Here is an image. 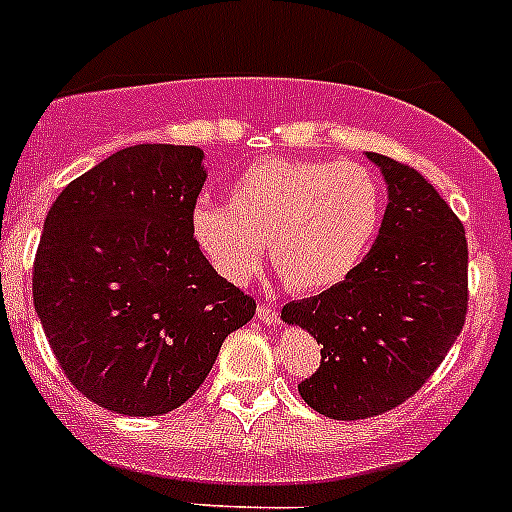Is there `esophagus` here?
<instances>
[{"label": "esophagus", "mask_w": 512, "mask_h": 512, "mask_svg": "<svg viewBox=\"0 0 512 512\" xmlns=\"http://www.w3.org/2000/svg\"><path fill=\"white\" fill-rule=\"evenodd\" d=\"M256 315H259V320H264L266 325H279V310L274 302H259Z\"/></svg>", "instance_id": "esophagus-1"}]
</instances>
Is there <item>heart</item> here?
<instances>
[{"label": "heart", "instance_id": "1", "mask_svg": "<svg viewBox=\"0 0 512 512\" xmlns=\"http://www.w3.org/2000/svg\"><path fill=\"white\" fill-rule=\"evenodd\" d=\"M384 217V187L354 161L264 158L230 184V205L197 202L192 235L217 274L246 284L264 243L287 287L323 292L364 261Z\"/></svg>", "mask_w": 512, "mask_h": 512}]
</instances>
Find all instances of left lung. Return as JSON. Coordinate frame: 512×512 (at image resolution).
I'll list each match as a JSON object with an SVG mask.
<instances>
[{"instance_id":"8db88e82","label":"left lung","mask_w":512,"mask_h":512,"mask_svg":"<svg viewBox=\"0 0 512 512\" xmlns=\"http://www.w3.org/2000/svg\"><path fill=\"white\" fill-rule=\"evenodd\" d=\"M387 182L372 251L346 282L282 307L320 348V369L297 384L333 420L374 418L420 390L467 318V238L441 194L410 166L366 153Z\"/></svg>"}]
</instances>
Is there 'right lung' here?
Segmentation results:
<instances>
[{"label": "right lung", "mask_w": 512, "mask_h": 512, "mask_svg": "<svg viewBox=\"0 0 512 512\" xmlns=\"http://www.w3.org/2000/svg\"><path fill=\"white\" fill-rule=\"evenodd\" d=\"M197 146L143 143L104 158L45 217L33 302L76 390L120 415H164L197 392L256 312L192 235L207 179Z\"/></svg>", "instance_id": "obj_1"}]
</instances>
